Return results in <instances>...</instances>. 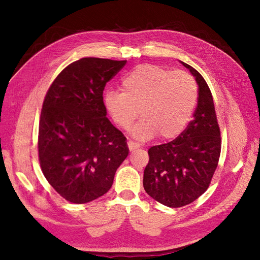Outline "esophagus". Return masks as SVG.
Returning a JSON list of instances; mask_svg holds the SVG:
<instances>
[{"label": "esophagus", "instance_id": "1", "mask_svg": "<svg viewBox=\"0 0 260 260\" xmlns=\"http://www.w3.org/2000/svg\"><path fill=\"white\" fill-rule=\"evenodd\" d=\"M128 147L130 149V152H132V151H136L137 148H139L140 144L133 142V141H129V142H128Z\"/></svg>", "mask_w": 260, "mask_h": 260}]
</instances>
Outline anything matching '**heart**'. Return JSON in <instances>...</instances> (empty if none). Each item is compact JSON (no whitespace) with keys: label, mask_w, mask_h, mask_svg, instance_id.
<instances>
[{"label":"heart","mask_w":260,"mask_h":260,"mask_svg":"<svg viewBox=\"0 0 260 260\" xmlns=\"http://www.w3.org/2000/svg\"><path fill=\"white\" fill-rule=\"evenodd\" d=\"M122 91L104 92V106L118 127L127 130L139 116H143L131 129L140 141L169 140L179 136L190 120L198 100L194 78L183 70H170L142 64L125 75Z\"/></svg>","instance_id":"1"}]
</instances>
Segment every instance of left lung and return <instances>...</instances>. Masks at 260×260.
I'll return each mask as SVG.
<instances>
[{
  "mask_svg": "<svg viewBox=\"0 0 260 260\" xmlns=\"http://www.w3.org/2000/svg\"><path fill=\"white\" fill-rule=\"evenodd\" d=\"M182 62L199 85L193 120L166 144L148 149L143 186L152 199L168 207L188 205L205 192L218 166L221 138L209 86L192 66Z\"/></svg>",
  "mask_w": 260,
  "mask_h": 260,
  "instance_id": "obj_1",
  "label": "left lung"
}]
</instances>
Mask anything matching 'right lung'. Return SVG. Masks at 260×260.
<instances>
[{"label": "right lung", "mask_w": 260, "mask_h": 260, "mask_svg": "<svg viewBox=\"0 0 260 260\" xmlns=\"http://www.w3.org/2000/svg\"><path fill=\"white\" fill-rule=\"evenodd\" d=\"M127 60L84 57L55 78L39 122V161L61 198L75 204L96 200L113 185L129 154L127 139L106 117L103 91Z\"/></svg>", "instance_id": "obj_1"}]
</instances>
